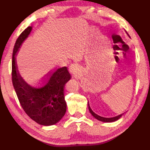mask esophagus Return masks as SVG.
Returning <instances> with one entry per match:
<instances>
[{
	"label": "esophagus",
	"mask_w": 150,
	"mask_h": 150,
	"mask_svg": "<svg viewBox=\"0 0 150 150\" xmlns=\"http://www.w3.org/2000/svg\"><path fill=\"white\" fill-rule=\"evenodd\" d=\"M69 72L71 73V74H73V75L75 74V73L79 71V65L77 64H75V63L71 64L69 66Z\"/></svg>",
	"instance_id": "34e87169"
}]
</instances>
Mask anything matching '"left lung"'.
<instances>
[{"instance_id":"1","label":"left lung","mask_w":150,"mask_h":150,"mask_svg":"<svg viewBox=\"0 0 150 150\" xmlns=\"http://www.w3.org/2000/svg\"><path fill=\"white\" fill-rule=\"evenodd\" d=\"M126 33L127 34V35H128V36L130 38V35H129V34H128V32L126 31ZM88 110H89L91 114L94 116V117L97 119V120H98L102 121V122H112L116 121L117 120H118V119L120 118L121 116H122V115H123V114H121V115H118V116H115V117H112V118L102 117V116H98V115H96V114H95L92 110H91V108L90 106H89V104H88Z\"/></svg>"}]
</instances>
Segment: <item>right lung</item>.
<instances>
[{"mask_svg": "<svg viewBox=\"0 0 150 150\" xmlns=\"http://www.w3.org/2000/svg\"><path fill=\"white\" fill-rule=\"evenodd\" d=\"M32 27L28 26L19 35L15 43L12 62V80L22 108L29 117L38 124L51 126L57 123L65 115L67 105L64 87L71 76L67 67L57 69L45 77L50 79L42 87L35 88L28 84L20 75L16 63V53L28 36ZM43 77L45 80V77Z\"/></svg>", "mask_w": 150, "mask_h": 150, "instance_id": "right-lung-1", "label": "right lung"}]
</instances>
